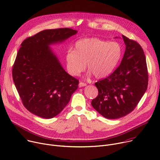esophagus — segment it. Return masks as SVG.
<instances>
[{
  "label": "esophagus",
  "instance_id": "obj_1",
  "mask_svg": "<svg viewBox=\"0 0 160 160\" xmlns=\"http://www.w3.org/2000/svg\"><path fill=\"white\" fill-rule=\"evenodd\" d=\"M86 85H87V84L85 83H83V82H80L79 83V85H78L79 88H82V87H85Z\"/></svg>",
  "mask_w": 160,
  "mask_h": 160
}]
</instances>
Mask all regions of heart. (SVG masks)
I'll use <instances>...</instances> for the list:
<instances>
[{"instance_id":"obj_1","label":"heart","mask_w":160,"mask_h":160,"mask_svg":"<svg viewBox=\"0 0 160 160\" xmlns=\"http://www.w3.org/2000/svg\"><path fill=\"white\" fill-rule=\"evenodd\" d=\"M122 48L117 42H109L98 38H83L75 44V50L66 55L69 74L77 76L85 69L98 79L103 78L114 71L122 56Z\"/></svg>"}]
</instances>
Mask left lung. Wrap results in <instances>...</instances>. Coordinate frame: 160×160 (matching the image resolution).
Here are the masks:
<instances>
[{
    "mask_svg": "<svg viewBox=\"0 0 160 160\" xmlns=\"http://www.w3.org/2000/svg\"><path fill=\"white\" fill-rule=\"evenodd\" d=\"M122 36L126 45L122 60L110 76L95 83L98 95L91 101L99 113L110 119L132 112L148 85L147 63L142 48L137 41Z\"/></svg>",
    "mask_w": 160,
    "mask_h": 160,
    "instance_id": "obj_1",
    "label": "left lung"
}]
</instances>
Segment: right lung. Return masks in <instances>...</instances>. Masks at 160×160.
Returning <instances> with one entry per match:
<instances>
[{
	"label": "right lung",
	"instance_id": "1",
	"mask_svg": "<svg viewBox=\"0 0 160 160\" xmlns=\"http://www.w3.org/2000/svg\"><path fill=\"white\" fill-rule=\"evenodd\" d=\"M77 32L70 28L44 30L22 42L12 79L23 106L40 118L55 117L78 88V80L65 71L50 47Z\"/></svg>",
	"mask_w": 160,
	"mask_h": 160
}]
</instances>
